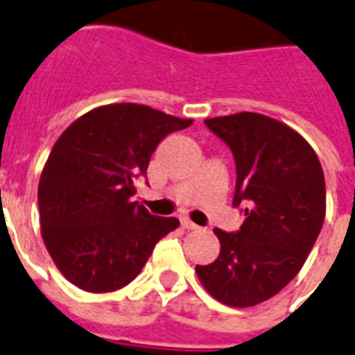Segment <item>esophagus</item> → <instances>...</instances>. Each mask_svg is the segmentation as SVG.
<instances>
[{
    "mask_svg": "<svg viewBox=\"0 0 355 355\" xmlns=\"http://www.w3.org/2000/svg\"><path fill=\"white\" fill-rule=\"evenodd\" d=\"M180 223H182V227H186V230H200L197 224L191 223V220H189L187 217H182V220H180Z\"/></svg>",
    "mask_w": 355,
    "mask_h": 355,
    "instance_id": "34e87169",
    "label": "esophagus"
}]
</instances>
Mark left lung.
Listing matches in <instances>:
<instances>
[{
	"mask_svg": "<svg viewBox=\"0 0 355 355\" xmlns=\"http://www.w3.org/2000/svg\"><path fill=\"white\" fill-rule=\"evenodd\" d=\"M237 164L233 206H244L241 232L215 227L218 257L195 268L218 302L250 308L277 295L312 252L327 213L324 173L313 148L286 123L259 112L204 120Z\"/></svg>",
	"mask_w": 355,
	"mask_h": 355,
	"instance_id": "obj_1",
	"label": "left lung"
}]
</instances>
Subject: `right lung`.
Wrapping results in <instances>:
<instances>
[{"label":"right lung","mask_w":355,"mask_h":355,"mask_svg":"<svg viewBox=\"0 0 355 355\" xmlns=\"http://www.w3.org/2000/svg\"><path fill=\"white\" fill-rule=\"evenodd\" d=\"M177 118L140 103H109L74 120L54 144L37 186L42 237L62 275L91 293L125 286L178 218L132 202L135 178Z\"/></svg>","instance_id":"obj_1"}]
</instances>
